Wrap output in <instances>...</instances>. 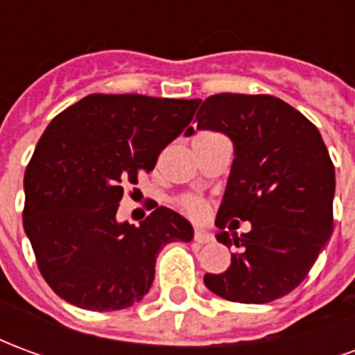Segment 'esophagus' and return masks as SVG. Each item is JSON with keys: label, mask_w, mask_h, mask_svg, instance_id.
I'll return each mask as SVG.
<instances>
[{"label": "esophagus", "mask_w": 355, "mask_h": 355, "mask_svg": "<svg viewBox=\"0 0 355 355\" xmlns=\"http://www.w3.org/2000/svg\"><path fill=\"white\" fill-rule=\"evenodd\" d=\"M193 239L198 241V243H211L213 241V234H209V232L205 230H196V234H193Z\"/></svg>", "instance_id": "1"}]
</instances>
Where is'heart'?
Returning a JSON list of instances; mask_svg holds the SVG:
<instances>
[{"instance_id":"heart-1","label":"heart","mask_w":355,"mask_h":355,"mask_svg":"<svg viewBox=\"0 0 355 355\" xmlns=\"http://www.w3.org/2000/svg\"><path fill=\"white\" fill-rule=\"evenodd\" d=\"M178 207L190 216H203L207 211V203L198 198V196H182L178 200Z\"/></svg>"}]
</instances>
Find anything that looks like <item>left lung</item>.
Listing matches in <instances>:
<instances>
[{
  "label": "left lung",
  "mask_w": 355,
  "mask_h": 355,
  "mask_svg": "<svg viewBox=\"0 0 355 355\" xmlns=\"http://www.w3.org/2000/svg\"><path fill=\"white\" fill-rule=\"evenodd\" d=\"M196 119L198 129L228 135L236 154L216 216V239L236 251L226 272L203 282L241 304L289 295L333 232L335 165L318 127L272 94H213ZM236 218L249 220L252 232L230 239L223 228L239 225Z\"/></svg>",
  "instance_id": "1"
}]
</instances>
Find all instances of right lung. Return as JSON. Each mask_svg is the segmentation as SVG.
Segmentation results:
<instances>
[{
  "instance_id": "obj_1",
  "label": "right lung",
  "mask_w": 355,
  "mask_h": 355,
  "mask_svg": "<svg viewBox=\"0 0 355 355\" xmlns=\"http://www.w3.org/2000/svg\"><path fill=\"white\" fill-rule=\"evenodd\" d=\"M198 104L96 93L45 129L24 173L22 224L43 279L66 302L93 312L139 302L162 247L193 238L192 224L167 207L140 226L119 224L116 213L123 186L154 169Z\"/></svg>"
}]
</instances>
